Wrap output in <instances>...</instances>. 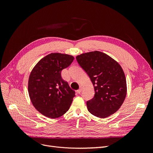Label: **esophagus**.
I'll use <instances>...</instances> for the list:
<instances>
[{
	"label": "esophagus",
	"mask_w": 153,
	"mask_h": 153,
	"mask_svg": "<svg viewBox=\"0 0 153 153\" xmlns=\"http://www.w3.org/2000/svg\"><path fill=\"white\" fill-rule=\"evenodd\" d=\"M82 86H81V87H79V89L77 91V93H79V94L81 93V92H82Z\"/></svg>",
	"instance_id": "obj_1"
}]
</instances>
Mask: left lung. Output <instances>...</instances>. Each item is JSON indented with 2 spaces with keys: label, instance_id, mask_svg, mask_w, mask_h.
Segmentation results:
<instances>
[{
  "label": "left lung",
  "instance_id": "1",
  "mask_svg": "<svg viewBox=\"0 0 153 153\" xmlns=\"http://www.w3.org/2000/svg\"><path fill=\"white\" fill-rule=\"evenodd\" d=\"M79 64L89 76L95 95L87 102L93 115L104 118L120 108L126 95V81L121 66L105 53L95 51L76 56Z\"/></svg>",
  "mask_w": 153,
  "mask_h": 153
}]
</instances>
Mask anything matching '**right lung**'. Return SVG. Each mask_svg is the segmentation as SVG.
Wrapping results in <instances>:
<instances>
[{
	"mask_svg": "<svg viewBox=\"0 0 153 153\" xmlns=\"http://www.w3.org/2000/svg\"><path fill=\"white\" fill-rule=\"evenodd\" d=\"M71 55L51 53L42 58L32 69L28 90L35 108L50 118L61 117L69 109L75 92L61 77V71L74 61Z\"/></svg>",
	"mask_w": 153,
	"mask_h": 153,
	"instance_id": "obj_1",
	"label": "right lung"
}]
</instances>
